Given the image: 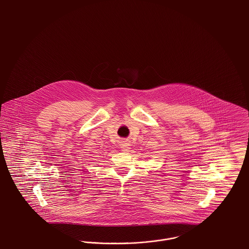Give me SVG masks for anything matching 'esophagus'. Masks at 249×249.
<instances>
[{
	"mask_svg": "<svg viewBox=\"0 0 249 249\" xmlns=\"http://www.w3.org/2000/svg\"><path fill=\"white\" fill-rule=\"evenodd\" d=\"M120 148L123 150V151H128L130 148V142H128L127 140H123L120 142Z\"/></svg>",
	"mask_w": 249,
	"mask_h": 249,
	"instance_id": "1",
	"label": "esophagus"
}]
</instances>
